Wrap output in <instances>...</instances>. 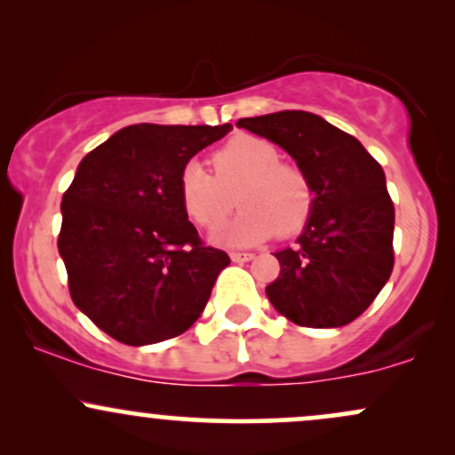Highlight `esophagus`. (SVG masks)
Wrapping results in <instances>:
<instances>
[{
    "mask_svg": "<svg viewBox=\"0 0 455 455\" xmlns=\"http://www.w3.org/2000/svg\"><path fill=\"white\" fill-rule=\"evenodd\" d=\"M254 254L250 252H231V260L233 263H248V260H252Z\"/></svg>",
    "mask_w": 455,
    "mask_h": 455,
    "instance_id": "34e87169",
    "label": "esophagus"
}]
</instances>
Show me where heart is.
<instances>
[{"instance_id": "b5f03b06", "label": "heart", "mask_w": 455, "mask_h": 455, "mask_svg": "<svg viewBox=\"0 0 455 455\" xmlns=\"http://www.w3.org/2000/svg\"><path fill=\"white\" fill-rule=\"evenodd\" d=\"M213 173L188 162L180 173V201L192 222L216 228L227 220L237 192L239 216L216 235L222 243L250 245L271 235L289 237L306 227L315 192L299 166L280 162L269 140L242 134L212 154Z\"/></svg>"}]
</instances>
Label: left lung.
<instances>
[{"mask_svg": "<svg viewBox=\"0 0 455 455\" xmlns=\"http://www.w3.org/2000/svg\"><path fill=\"white\" fill-rule=\"evenodd\" d=\"M237 126L293 156L315 192L297 245L275 252L280 274L265 289L269 301L295 325H348L394 269L395 212L383 169L357 139L315 113H269Z\"/></svg>", "mask_w": 455, "mask_h": 455, "instance_id": "obj_1", "label": "left lung"}]
</instances>
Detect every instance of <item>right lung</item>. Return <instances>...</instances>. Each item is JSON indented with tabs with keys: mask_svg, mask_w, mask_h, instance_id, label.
I'll return each instance as SVG.
<instances>
[{
	"mask_svg": "<svg viewBox=\"0 0 455 455\" xmlns=\"http://www.w3.org/2000/svg\"><path fill=\"white\" fill-rule=\"evenodd\" d=\"M228 130L137 124L78 164L61 198L57 250L75 306L117 342L184 333L231 263L203 243L180 201L181 169Z\"/></svg>",
	"mask_w": 455,
	"mask_h": 455,
	"instance_id": "1",
	"label": "right lung"
}]
</instances>
